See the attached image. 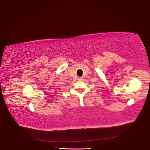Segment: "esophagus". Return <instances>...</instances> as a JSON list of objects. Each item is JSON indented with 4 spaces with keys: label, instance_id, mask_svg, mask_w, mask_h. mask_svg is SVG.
<instances>
[{
    "label": "esophagus",
    "instance_id": "34e87169",
    "mask_svg": "<svg viewBox=\"0 0 150 150\" xmlns=\"http://www.w3.org/2000/svg\"><path fill=\"white\" fill-rule=\"evenodd\" d=\"M78 80H82V78H81V77L78 78Z\"/></svg>",
    "mask_w": 150,
    "mask_h": 150
}]
</instances>
